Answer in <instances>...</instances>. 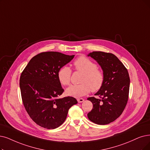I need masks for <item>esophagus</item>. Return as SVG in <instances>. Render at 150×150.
Listing matches in <instances>:
<instances>
[{"label":"esophagus","instance_id":"obj_1","mask_svg":"<svg viewBox=\"0 0 150 150\" xmlns=\"http://www.w3.org/2000/svg\"><path fill=\"white\" fill-rule=\"evenodd\" d=\"M77 101H78V103H82V102H83V101H84V99H83V98H77Z\"/></svg>","mask_w":150,"mask_h":150}]
</instances>
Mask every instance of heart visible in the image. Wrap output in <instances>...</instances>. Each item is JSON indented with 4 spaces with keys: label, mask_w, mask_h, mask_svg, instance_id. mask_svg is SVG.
Instances as JSON below:
<instances>
[{
    "label": "heart",
    "mask_w": 150,
    "mask_h": 150,
    "mask_svg": "<svg viewBox=\"0 0 150 150\" xmlns=\"http://www.w3.org/2000/svg\"><path fill=\"white\" fill-rule=\"evenodd\" d=\"M74 69L82 73L79 85H72L66 90V93L74 97H81L91 91L97 92L103 87L105 82L103 71L97 68V65L86 57L81 56L74 62ZM72 71L69 67L64 66L58 71L57 77L63 86H68L71 82Z\"/></svg>",
    "instance_id": "1"
}]
</instances>
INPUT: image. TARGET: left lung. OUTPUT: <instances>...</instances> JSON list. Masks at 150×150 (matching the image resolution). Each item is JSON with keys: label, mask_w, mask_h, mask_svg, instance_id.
<instances>
[{"label": "left lung", "mask_w": 150, "mask_h": 150, "mask_svg": "<svg viewBox=\"0 0 150 150\" xmlns=\"http://www.w3.org/2000/svg\"><path fill=\"white\" fill-rule=\"evenodd\" d=\"M88 56L100 64L105 74V82L95 94L100 98H87L93 104L87 116L90 121L97 124H110L121 115L127 103L130 87L128 71L112 53L93 52Z\"/></svg>", "instance_id": "1"}]
</instances>
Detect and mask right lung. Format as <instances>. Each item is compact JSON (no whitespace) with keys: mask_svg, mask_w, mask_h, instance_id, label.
<instances>
[{"mask_svg":"<svg viewBox=\"0 0 150 150\" xmlns=\"http://www.w3.org/2000/svg\"><path fill=\"white\" fill-rule=\"evenodd\" d=\"M74 57L57 52H42L31 58L21 73L23 103L30 117L40 127L54 129L60 126L69 109L77 103L72 97L59 98L64 89L57 77L58 70Z\"/></svg>","mask_w":150,"mask_h":150,"instance_id":"1","label":"right lung"}]
</instances>
